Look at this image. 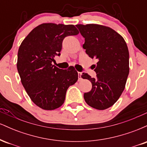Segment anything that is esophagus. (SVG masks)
<instances>
[{"label":"esophagus","instance_id":"obj_1","mask_svg":"<svg viewBox=\"0 0 147 147\" xmlns=\"http://www.w3.org/2000/svg\"><path fill=\"white\" fill-rule=\"evenodd\" d=\"M82 72H78V77H79V79H82Z\"/></svg>","mask_w":147,"mask_h":147}]
</instances>
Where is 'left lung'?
Returning a JSON list of instances; mask_svg holds the SVG:
<instances>
[{"label":"left lung","instance_id":"8db88e82","mask_svg":"<svg viewBox=\"0 0 147 147\" xmlns=\"http://www.w3.org/2000/svg\"><path fill=\"white\" fill-rule=\"evenodd\" d=\"M85 38L83 48L90 58L97 59L96 78L87 73L82 77L92 83L90 92H85L88 105L105 110L119 98L129 73V53L124 38L112 28L98 24L76 25Z\"/></svg>","mask_w":147,"mask_h":147}]
</instances>
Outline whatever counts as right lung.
I'll use <instances>...</instances> for the list:
<instances>
[{
    "label": "right lung",
    "mask_w": 147,
    "mask_h": 147,
    "mask_svg": "<svg viewBox=\"0 0 147 147\" xmlns=\"http://www.w3.org/2000/svg\"><path fill=\"white\" fill-rule=\"evenodd\" d=\"M78 34L73 25L43 23L20 45L16 65L21 83L32 101L42 109L55 110L62 106L69 86L78 79L73 66L62 70L52 64L55 57L60 55L63 38Z\"/></svg>",
    "instance_id": "right-lung-1"
}]
</instances>
